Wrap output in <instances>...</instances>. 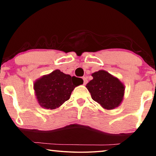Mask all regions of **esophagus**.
Listing matches in <instances>:
<instances>
[{
	"label": "esophagus",
	"mask_w": 156,
	"mask_h": 156,
	"mask_svg": "<svg viewBox=\"0 0 156 156\" xmlns=\"http://www.w3.org/2000/svg\"><path fill=\"white\" fill-rule=\"evenodd\" d=\"M83 84H86L87 83H88V80H87V77H83Z\"/></svg>",
	"instance_id": "obj_1"
}]
</instances>
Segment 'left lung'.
I'll list each match as a JSON object with an SVG mask.
<instances>
[{"mask_svg":"<svg viewBox=\"0 0 156 156\" xmlns=\"http://www.w3.org/2000/svg\"><path fill=\"white\" fill-rule=\"evenodd\" d=\"M93 80L87 84L92 99L105 109L111 110L121 104L125 85L119 79L105 70H99L91 74Z\"/></svg>","mask_w":156,"mask_h":156,"instance_id":"1","label":"left lung"}]
</instances>
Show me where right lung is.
I'll list each match as a JSON object with an SVG mask.
<instances>
[{
    "label": "right lung",
    "mask_w": 156,
    "mask_h": 156,
    "mask_svg": "<svg viewBox=\"0 0 156 156\" xmlns=\"http://www.w3.org/2000/svg\"><path fill=\"white\" fill-rule=\"evenodd\" d=\"M83 83L82 78L72 77L59 69L38 78L34 89L38 104L47 109H55L67 101L73 89Z\"/></svg>",
    "instance_id": "add662e5"
}]
</instances>
